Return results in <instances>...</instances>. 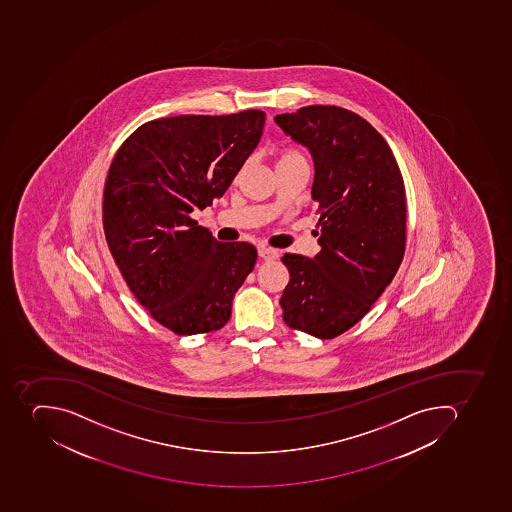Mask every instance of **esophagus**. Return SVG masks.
<instances>
[{
    "label": "esophagus",
    "instance_id": "obj_1",
    "mask_svg": "<svg viewBox=\"0 0 512 512\" xmlns=\"http://www.w3.org/2000/svg\"><path fill=\"white\" fill-rule=\"evenodd\" d=\"M259 258L264 259V261H274V259H277L280 254H278L277 250H274V248H259L258 250Z\"/></svg>",
    "mask_w": 512,
    "mask_h": 512
}]
</instances>
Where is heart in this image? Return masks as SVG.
<instances>
[{"instance_id": "heart-1", "label": "heart", "mask_w": 512, "mask_h": 512, "mask_svg": "<svg viewBox=\"0 0 512 512\" xmlns=\"http://www.w3.org/2000/svg\"><path fill=\"white\" fill-rule=\"evenodd\" d=\"M288 161H306V157H304L301 152H298V150H286V152H283L280 158H278L277 165H280V163H288Z\"/></svg>"}]
</instances>
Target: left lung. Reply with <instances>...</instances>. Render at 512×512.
<instances>
[{
	"label": "left lung",
	"mask_w": 512,
	"mask_h": 512,
	"mask_svg": "<svg viewBox=\"0 0 512 512\" xmlns=\"http://www.w3.org/2000/svg\"><path fill=\"white\" fill-rule=\"evenodd\" d=\"M275 121L314 157L322 246L314 259L283 256L290 272L280 298L283 320L293 330L333 339L365 317L402 264V173L384 137L351 110L307 105Z\"/></svg>",
	"instance_id": "left-lung-1"
}]
</instances>
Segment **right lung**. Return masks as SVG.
<instances>
[{
  "mask_svg": "<svg viewBox=\"0 0 512 512\" xmlns=\"http://www.w3.org/2000/svg\"><path fill=\"white\" fill-rule=\"evenodd\" d=\"M262 110L147 121L121 144L105 179L102 224L129 290L181 336L229 322L258 251L221 243L190 213L213 205L256 149Z\"/></svg>",
  "mask_w": 512,
  "mask_h": 512,
  "instance_id": "right-lung-1",
  "label": "right lung"
}]
</instances>
